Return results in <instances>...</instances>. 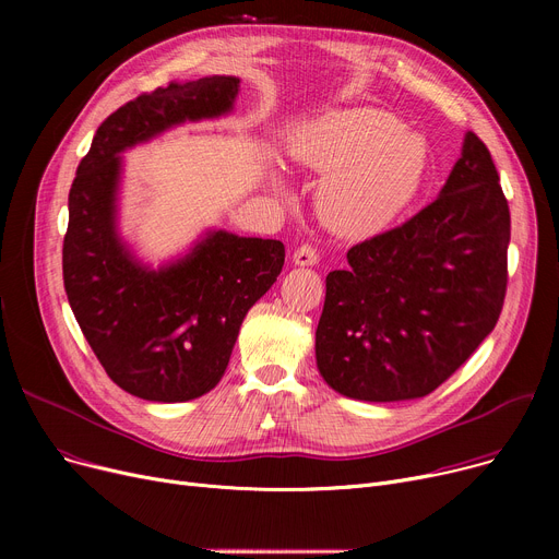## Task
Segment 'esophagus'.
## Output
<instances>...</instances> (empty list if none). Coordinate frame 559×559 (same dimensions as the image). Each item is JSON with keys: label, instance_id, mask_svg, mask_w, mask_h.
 <instances>
[{"label": "esophagus", "instance_id": "esophagus-1", "mask_svg": "<svg viewBox=\"0 0 559 559\" xmlns=\"http://www.w3.org/2000/svg\"><path fill=\"white\" fill-rule=\"evenodd\" d=\"M292 260H295V264H299V267H312V264L319 262V251L310 245H304L295 251V255H292Z\"/></svg>", "mask_w": 559, "mask_h": 559}]
</instances>
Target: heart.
<instances>
[{
	"mask_svg": "<svg viewBox=\"0 0 559 559\" xmlns=\"http://www.w3.org/2000/svg\"><path fill=\"white\" fill-rule=\"evenodd\" d=\"M287 154L326 179L319 211L342 235L385 228L417 194L426 169V142L399 117L378 108H346L317 117L289 138Z\"/></svg>",
	"mask_w": 559,
	"mask_h": 559,
	"instance_id": "heart-1",
	"label": "heart"
}]
</instances>
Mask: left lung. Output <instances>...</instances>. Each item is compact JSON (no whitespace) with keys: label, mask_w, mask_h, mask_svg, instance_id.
I'll return each instance as SVG.
<instances>
[{"label":"left lung","mask_w":559,"mask_h":559,"mask_svg":"<svg viewBox=\"0 0 559 559\" xmlns=\"http://www.w3.org/2000/svg\"><path fill=\"white\" fill-rule=\"evenodd\" d=\"M485 142L468 131L439 197L348 249L326 276L317 369L342 396L421 399L493 331L508 287L510 209Z\"/></svg>","instance_id":"obj_1"}]
</instances>
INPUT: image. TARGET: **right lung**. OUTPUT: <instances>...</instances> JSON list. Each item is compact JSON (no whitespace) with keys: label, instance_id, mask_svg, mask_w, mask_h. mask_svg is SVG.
<instances>
[{"label":"right lung","instance_id":"obj_1","mask_svg":"<svg viewBox=\"0 0 559 559\" xmlns=\"http://www.w3.org/2000/svg\"><path fill=\"white\" fill-rule=\"evenodd\" d=\"M238 76L169 83L117 108L97 129L70 190L63 281L79 326L112 383L156 403L209 394L251 306L283 270L278 240L209 228L158 267L120 233L122 154L156 135L233 112Z\"/></svg>","mask_w":559,"mask_h":559}]
</instances>
